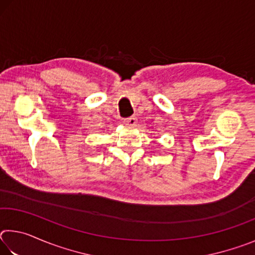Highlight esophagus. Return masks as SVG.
<instances>
[{"label":"esophagus","instance_id":"obj_1","mask_svg":"<svg viewBox=\"0 0 255 255\" xmlns=\"http://www.w3.org/2000/svg\"><path fill=\"white\" fill-rule=\"evenodd\" d=\"M124 124L126 125V126H130L133 127L137 125V118L136 117H129L127 119H124Z\"/></svg>","mask_w":255,"mask_h":255}]
</instances>
